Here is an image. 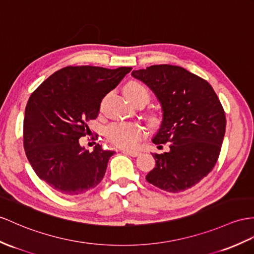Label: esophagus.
<instances>
[{
  "label": "esophagus",
  "mask_w": 254,
  "mask_h": 254,
  "mask_svg": "<svg viewBox=\"0 0 254 254\" xmlns=\"http://www.w3.org/2000/svg\"><path fill=\"white\" fill-rule=\"evenodd\" d=\"M123 152L128 154L129 156H132V157H137V156H139L140 154H141V153L138 152V151H126V150H123Z\"/></svg>",
  "instance_id": "obj_1"
}]
</instances>
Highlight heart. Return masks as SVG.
<instances>
[{"label":"heart","instance_id":"b5f03b06","mask_svg":"<svg viewBox=\"0 0 254 254\" xmlns=\"http://www.w3.org/2000/svg\"><path fill=\"white\" fill-rule=\"evenodd\" d=\"M124 94L129 100H134L138 98L150 99L147 89L138 82H129L124 87ZM145 135V129L134 123H116L108 127L106 137L111 143L123 147L133 148Z\"/></svg>","mask_w":254,"mask_h":254}]
</instances>
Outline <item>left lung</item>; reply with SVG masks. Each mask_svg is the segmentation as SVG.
I'll return each mask as SVG.
<instances>
[{
	"label": "left lung",
	"instance_id": "obj_1",
	"mask_svg": "<svg viewBox=\"0 0 254 254\" xmlns=\"http://www.w3.org/2000/svg\"><path fill=\"white\" fill-rule=\"evenodd\" d=\"M162 106L163 122L153 142L169 143V152L154 153L148 183L169 193L193 188L213 169L224 139L223 107L207 80L171 64L132 71Z\"/></svg>",
	"mask_w": 254,
	"mask_h": 254
}]
</instances>
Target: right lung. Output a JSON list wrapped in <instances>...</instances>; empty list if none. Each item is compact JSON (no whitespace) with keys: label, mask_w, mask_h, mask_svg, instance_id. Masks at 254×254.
I'll list each match as a JSON object with an SVG mask.
<instances>
[{"label":"right lung","mask_w":254,"mask_h":254,"mask_svg":"<svg viewBox=\"0 0 254 254\" xmlns=\"http://www.w3.org/2000/svg\"><path fill=\"white\" fill-rule=\"evenodd\" d=\"M131 67L65 66L44 80L30 96L23 120V146L41 180L64 196L96 188L114 151L97 144L89 152L79 144L87 123L100 103Z\"/></svg>","instance_id":"add662e5"}]
</instances>
